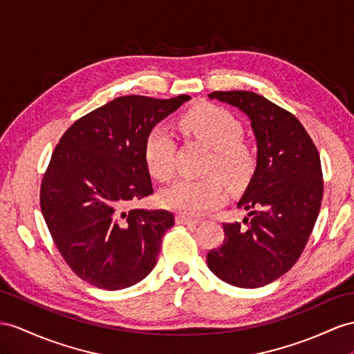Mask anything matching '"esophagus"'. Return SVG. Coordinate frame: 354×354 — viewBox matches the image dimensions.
Segmentation results:
<instances>
[{"label": "esophagus", "mask_w": 354, "mask_h": 354, "mask_svg": "<svg viewBox=\"0 0 354 354\" xmlns=\"http://www.w3.org/2000/svg\"><path fill=\"white\" fill-rule=\"evenodd\" d=\"M176 221H178L179 224L188 225V227H196V224H197V220L189 218V216H187V215H178V216H176Z\"/></svg>", "instance_id": "esophagus-1"}]
</instances>
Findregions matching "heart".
Listing matches in <instances>:
<instances>
[{"label":"heart","mask_w":354,"mask_h":354,"mask_svg":"<svg viewBox=\"0 0 354 354\" xmlns=\"http://www.w3.org/2000/svg\"><path fill=\"white\" fill-rule=\"evenodd\" d=\"M179 127L212 149L206 171L214 176L179 179L161 193L160 201L171 211L196 216L214 209L224 201L222 178L232 189L245 187L254 175L257 156L254 148L242 138L241 121L224 107L198 104L183 115ZM143 158L156 179L167 180L174 175L175 142L165 127H156L148 133Z\"/></svg>","instance_id":"heart-1"}]
</instances>
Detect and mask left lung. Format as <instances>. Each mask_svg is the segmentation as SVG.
Instances as JSON below:
<instances>
[{
	"label": "left lung",
	"instance_id": "obj_1",
	"mask_svg": "<svg viewBox=\"0 0 354 354\" xmlns=\"http://www.w3.org/2000/svg\"><path fill=\"white\" fill-rule=\"evenodd\" d=\"M209 98L236 106L251 120L257 167L238 203L241 223H223L224 241L207 266L232 286L256 288L275 281L301 257L320 212L319 151L297 118L251 91H214Z\"/></svg>",
	"mask_w": 354,
	"mask_h": 354
}]
</instances>
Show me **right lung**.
Listing matches in <instances>:
<instances>
[{"label":"right lung","instance_id":"add662e5","mask_svg":"<svg viewBox=\"0 0 354 354\" xmlns=\"http://www.w3.org/2000/svg\"><path fill=\"white\" fill-rule=\"evenodd\" d=\"M189 98L122 95L62 134L41 179L40 207L59 254L80 279L120 290L157 265L175 216L129 206L153 193L143 158L148 133Z\"/></svg>","mask_w":354,"mask_h":354}]
</instances>
